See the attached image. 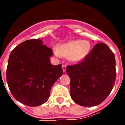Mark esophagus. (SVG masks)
I'll return each mask as SVG.
<instances>
[{"instance_id": "obj_1", "label": "esophagus", "mask_w": 125, "mask_h": 125, "mask_svg": "<svg viewBox=\"0 0 125 125\" xmlns=\"http://www.w3.org/2000/svg\"><path fill=\"white\" fill-rule=\"evenodd\" d=\"M62 69L63 71H66V65H62Z\"/></svg>"}]
</instances>
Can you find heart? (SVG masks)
<instances>
[{
    "label": "heart",
    "instance_id": "b5f03b06",
    "mask_svg": "<svg viewBox=\"0 0 125 125\" xmlns=\"http://www.w3.org/2000/svg\"><path fill=\"white\" fill-rule=\"evenodd\" d=\"M91 51V44L87 40H71L65 43L58 44L54 54L62 56L73 62H80L85 60Z\"/></svg>",
    "mask_w": 125,
    "mask_h": 125
}]
</instances>
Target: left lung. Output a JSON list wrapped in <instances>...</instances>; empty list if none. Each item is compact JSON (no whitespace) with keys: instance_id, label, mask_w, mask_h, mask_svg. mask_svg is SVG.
<instances>
[{"instance_id":"left-lung-1","label":"left lung","mask_w":125,"mask_h":125,"mask_svg":"<svg viewBox=\"0 0 125 125\" xmlns=\"http://www.w3.org/2000/svg\"><path fill=\"white\" fill-rule=\"evenodd\" d=\"M71 97L82 106H94L106 99L116 78L114 54L104 43H97L81 62L67 66Z\"/></svg>"}]
</instances>
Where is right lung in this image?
I'll return each instance as SVG.
<instances>
[{
    "instance_id": "obj_1",
    "label": "right lung",
    "mask_w": 125,
    "mask_h": 125,
    "mask_svg": "<svg viewBox=\"0 0 125 125\" xmlns=\"http://www.w3.org/2000/svg\"><path fill=\"white\" fill-rule=\"evenodd\" d=\"M52 55V49L39 39L26 40L11 52L6 80L17 101L28 106L48 101L51 87L63 74L62 65L51 64Z\"/></svg>"
}]
</instances>
